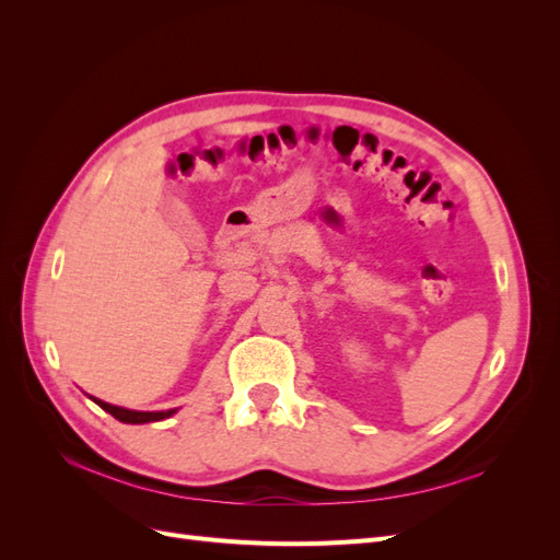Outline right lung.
I'll use <instances>...</instances> for the list:
<instances>
[{
    "mask_svg": "<svg viewBox=\"0 0 560 560\" xmlns=\"http://www.w3.org/2000/svg\"><path fill=\"white\" fill-rule=\"evenodd\" d=\"M93 401L100 406V409L112 413L116 420L130 422V425H142V422L163 420V418H171L175 413V409H171V411H130V409H121V406H114V404H107V401L95 399V397H93Z\"/></svg>",
    "mask_w": 560,
    "mask_h": 560,
    "instance_id": "1",
    "label": "right lung"
}]
</instances>
